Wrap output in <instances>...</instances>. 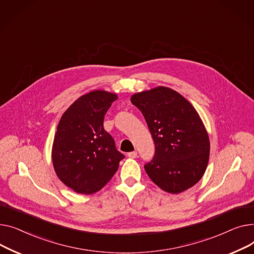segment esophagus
<instances>
[{
    "label": "esophagus",
    "mask_w": 254,
    "mask_h": 254,
    "mask_svg": "<svg viewBox=\"0 0 254 254\" xmlns=\"http://www.w3.org/2000/svg\"><path fill=\"white\" fill-rule=\"evenodd\" d=\"M127 156H128L129 158L135 159V158L137 157V152H135V151H134V152H130V153H128V154H127Z\"/></svg>",
    "instance_id": "obj_1"
}]
</instances>
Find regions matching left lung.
<instances>
[{
    "instance_id": "obj_1",
    "label": "left lung",
    "mask_w": 254,
    "mask_h": 254,
    "mask_svg": "<svg viewBox=\"0 0 254 254\" xmlns=\"http://www.w3.org/2000/svg\"><path fill=\"white\" fill-rule=\"evenodd\" d=\"M131 102L142 113L155 142V156L144 165L148 177L170 193L195 186L210 152L208 133L195 108L163 86L133 94Z\"/></svg>"
}]
</instances>
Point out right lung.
<instances>
[{
	"label": "right lung",
	"mask_w": 254,
	"mask_h": 254,
	"mask_svg": "<svg viewBox=\"0 0 254 254\" xmlns=\"http://www.w3.org/2000/svg\"><path fill=\"white\" fill-rule=\"evenodd\" d=\"M117 94L89 92L74 101L58 123L52 145L54 170L66 187L90 195L114 176L124 155L103 128V119Z\"/></svg>",
	"instance_id": "right-lung-1"
}]
</instances>
